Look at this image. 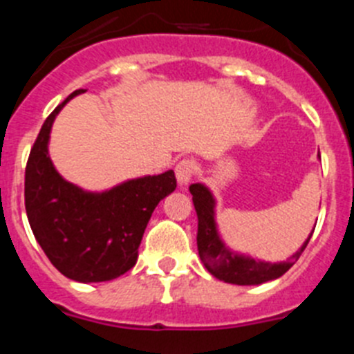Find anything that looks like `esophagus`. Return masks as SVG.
<instances>
[{
    "label": "esophagus",
    "mask_w": 354,
    "mask_h": 354,
    "mask_svg": "<svg viewBox=\"0 0 354 354\" xmlns=\"http://www.w3.org/2000/svg\"><path fill=\"white\" fill-rule=\"evenodd\" d=\"M195 174L196 162L193 161V159H180V161L175 165V175H177L179 184H184V186H186V184L195 177Z\"/></svg>",
    "instance_id": "1"
}]
</instances>
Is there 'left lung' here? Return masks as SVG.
Segmentation results:
<instances>
[{"instance_id":"1","label":"left lung","mask_w":354,"mask_h":354,"mask_svg":"<svg viewBox=\"0 0 354 354\" xmlns=\"http://www.w3.org/2000/svg\"><path fill=\"white\" fill-rule=\"evenodd\" d=\"M189 192L193 195V205H195L196 216H198L196 246H198L200 259L212 277L227 283L259 286L268 280L282 277L292 268L294 262L298 261L312 237L310 236L305 241V245L294 253L289 262H282V264H270V262H257L253 259L239 257V255L228 252L227 246L218 237L214 225V198L207 187H204L202 184H192Z\"/></svg>"}]
</instances>
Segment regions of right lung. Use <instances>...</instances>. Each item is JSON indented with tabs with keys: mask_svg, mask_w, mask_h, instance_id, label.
Wrapping results in <instances>:
<instances>
[{
	"mask_svg": "<svg viewBox=\"0 0 354 354\" xmlns=\"http://www.w3.org/2000/svg\"><path fill=\"white\" fill-rule=\"evenodd\" d=\"M76 90L46 118L24 171V205L33 236L56 270L76 282H108L136 264L152 211L177 187L171 170L127 180L104 193L67 183L48 156L53 120Z\"/></svg>",
	"mask_w": 354,
	"mask_h": 354,
	"instance_id": "obj_1",
	"label": "right lung"
}]
</instances>
